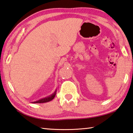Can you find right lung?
<instances>
[{
    "instance_id": "1",
    "label": "right lung",
    "mask_w": 133,
    "mask_h": 133,
    "mask_svg": "<svg viewBox=\"0 0 133 133\" xmlns=\"http://www.w3.org/2000/svg\"><path fill=\"white\" fill-rule=\"evenodd\" d=\"M56 90H56L55 92H54L52 95H51L48 96L47 97H45V98H44L40 99L38 100L37 101H35V102H32V103H33V104H39V103H45V102H49V101H51V100L53 99L54 98V97H55V96H56Z\"/></svg>"
}]
</instances>
